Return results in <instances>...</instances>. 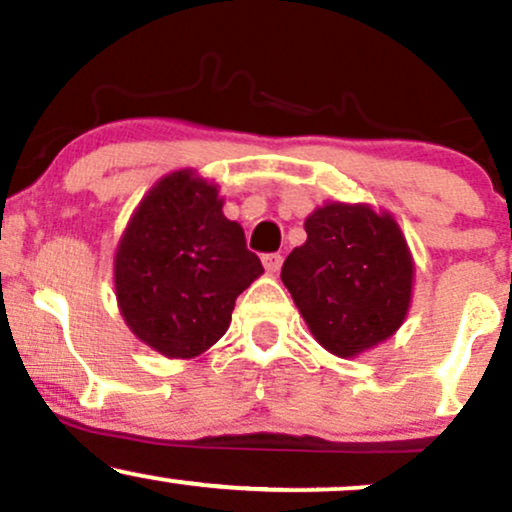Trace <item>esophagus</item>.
Masks as SVG:
<instances>
[{"instance_id":"obj_1","label":"esophagus","mask_w":512,"mask_h":512,"mask_svg":"<svg viewBox=\"0 0 512 512\" xmlns=\"http://www.w3.org/2000/svg\"><path fill=\"white\" fill-rule=\"evenodd\" d=\"M262 264H264V269H267V274H276L281 269L283 257L279 255V252H274V255H264Z\"/></svg>"}]
</instances>
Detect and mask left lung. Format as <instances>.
I'll return each mask as SVG.
<instances>
[{
    "label": "left lung",
    "mask_w": 512,
    "mask_h": 512,
    "mask_svg": "<svg viewBox=\"0 0 512 512\" xmlns=\"http://www.w3.org/2000/svg\"><path fill=\"white\" fill-rule=\"evenodd\" d=\"M307 240L281 269L307 329L336 357L389 341L410 312L415 260L386 209L329 200L305 219Z\"/></svg>",
    "instance_id": "obj_1"
}]
</instances>
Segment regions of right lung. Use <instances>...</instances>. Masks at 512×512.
Returning a JSON list of instances; mask_svg holds the SVG:
<instances>
[{
	"label": "right lung",
	"mask_w": 512,
	"mask_h": 512,
	"mask_svg": "<svg viewBox=\"0 0 512 512\" xmlns=\"http://www.w3.org/2000/svg\"><path fill=\"white\" fill-rule=\"evenodd\" d=\"M264 274L219 183L195 169L159 178L114 252V293L131 334L169 360H193L231 324L236 298Z\"/></svg>",
	"instance_id": "add662e5"
}]
</instances>
